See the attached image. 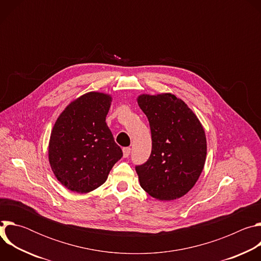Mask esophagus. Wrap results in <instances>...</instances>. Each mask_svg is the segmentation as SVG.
Here are the masks:
<instances>
[{
    "instance_id": "obj_1",
    "label": "esophagus",
    "mask_w": 261,
    "mask_h": 261,
    "mask_svg": "<svg viewBox=\"0 0 261 261\" xmlns=\"http://www.w3.org/2000/svg\"><path fill=\"white\" fill-rule=\"evenodd\" d=\"M130 153H131V148H130V147H124V148H123L124 158H128V157L130 156Z\"/></svg>"
}]
</instances>
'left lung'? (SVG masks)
<instances>
[{
    "instance_id": "1",
    "label": "left lung",
    "mask_w": 261,
    "mask_h": 261,
    "mask_svg": "<svg viewBox=\"0 0 261 261\" xmlns=\"http://www.w3.org/2000/svg\"><path fill=\"white\" fill-rule=\"evenodd\" d=\"M137 103L152 133V153L135 167L141 188L169 201L187 194L199 178L206 159L204 129L181 99L170 93L141 94Z\"/></svg>"
}]
</instances>
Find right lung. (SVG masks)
Returning <instances> with one entry per match:
<instances>
[{"mask_svg": "<svg viewBox=\"0 0 261 261\" xmlns=\"http://www.w3.org/2000/svg\"><path fill=\"white\" fill-rule=\"evenodd\" d=\"M113 97L89 92L62 111L51 130L48 160L57 179L76 193H89L104 184L123 157L105 119Z\"/></svg>", "mask_w": 261, "mask_h": 261, "instance_id": "right-lung-1", "label": "right lung"}]
</instances>
